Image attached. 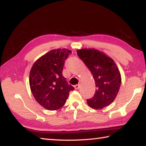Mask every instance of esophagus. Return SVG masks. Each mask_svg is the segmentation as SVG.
Returning a JSON list of instances; mask_svg holds the SVG:
<instances>
[{"label": "esophagus", "mask_w": 146, "mask_h": 146, "mask_svg": "<svg viewBox=\"0 0 146 146\" xmlns=\"http://www.w3.org/2000/svg\"><path fill=\"white\" fill-rule=\"evenodd\" d=\"M74 88H75V90H78L79 88H80V84H76L74 86Z\"/></svg>", "instance_id": "obj_1"}]
</instances>
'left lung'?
<instances>
[{
	"label": "left lung",
	"mask_w": 146,
	"mask_h": 146,
	"mask_svg": "<svg viewBox=\"0 0 146 146\" xmlns=\"http://www.w3.org/2000/svg\"><path fill=\"white\" fill-rule=\"evenodd\" d=\"M77 55L92 73L97 87L93 97L87 100L88 106L100 110L111 104L117 97L122 80L114 60L94 48L78 49Z\"/></svg>",
	"instance_id": "left-lung-1"
}]
</instances>
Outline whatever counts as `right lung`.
I'll return each mask as SVG.
<instances>
[{"label":"right lung","instance_id":"1","mask_svg":"<svg viewBox=\"0 0 146 146\" xmlns=\"http://www.w3.org/2000/svg\"><path fill=\"white\" fill-rule=\"evenodd\" d=\"M71 54L67 49H52L33 64L29 73V86L39 104L49 111L65 104L70 91L74 90L62 75L64 61Z\"/></svg>","mask_w":146,"mask_h":146}]
</instances>
